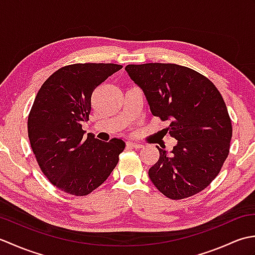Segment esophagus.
<instances>
[{"label": "esophagus", "mask_w": 255, "mask_h": 255, "mask_svg": "<svg viewBox=\"0 0 255 255\" xmlns=\"http://www.w3.org/2000/svg\"><path fill=\"white\" fill-rule=\"evenodd\" d=\"M127 145H128V147H131V148H134V149L142 148V144H140V143H138V142H132V141L127 142Z\"/></svg>", "instance_id": "1"}]
</instances>
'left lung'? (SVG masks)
Wrapping results in <instances>:
<instances>
[{
  "label": "left lung",
  "mask_w": 255,
  "mask_h": 255,
  "mask_svg": "<svg viewBox=\"0 0 255 255\" xmlns=\"http://www.w3.org/2000/svg\"><path fill=\"white\" fill-rule=\"evenodd\" d=\"M129 77L143 91L153 116L170 122L177 140L160 158L149 177L171 199L203 191L218 175L229 154L231 121L220 92L203 74L174 63L128 64Z\"/></svg>",
  "instance_id": "8db88e82"
}]
</instances>
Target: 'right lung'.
Here are the masks:
<instances>
[{
  "label": "right lung",
  "instance_id": "add662e5",
  "mask_svg": "<svg viewBox=\"0 0 255 255\" xmlns=\"http://www.w3.org/2000/svg\"><path fill=\"white\" fill-rule=\"evenodd\" d=\"M123 66L75 63L62 67L38 91L28 115V138L40 170L60 191L85 196L104 183L125 149L122 139L84 136L94 90Z\"/></svg>",
  "mask_w": 255,
  "mask_h": 255
}]
</instances>
